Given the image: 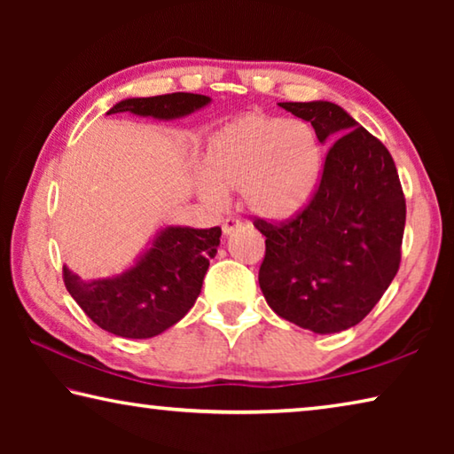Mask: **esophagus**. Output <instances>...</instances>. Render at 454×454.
I'll use <instances>...</instances> for the list:
<instances>
[{"instance_id":"esophagus-1","label":"esophagus","mask_w":454,"mask_h":454,"mask_svg":"<svg viewBox=\"0 0 454 454\" xmlns=\"http://www.w3.org/2000/svg\"><path fill=\"white\" fill-rule=\"evenodd\" d=\"M242 226V222L240 220H236V218H226L224 220V224H222V232H224V236H230L234 232V230H238Z\"/></svg>"}]
</instances>
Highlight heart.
<instances>
[{"label":"heart","mask_w":454,"mask_h":454,"mask_svg":"<svg viewBox=\"0 0 454 454\" xmlns=\"http://www.w3.org/2000/svg\"><path fill=\"white\" fill-rule=\"evenodd\" d=\"M322 168L325 148L310 121L246 114L210 136L196 188L210 206L240 190L246 210L284 222L317 196Z\"/></svg>","instance_id":"b5f03b06"}]
</instances>
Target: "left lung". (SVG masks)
I'll return each mask as SVG.
<instances>
[{
    "instance_id": "obj_1",
    "label": "left lung",
    "mask_w": 454,
    "mask_h": 454,
    "mask_svg": "<svg viewBox=\"0 0 454 454\" xmlns=\"http://www.w3.org/2000/svg\"><path fill=\"white\" fill-rule=\"evenodd\" d=\"M333 144L317 196L301 216L258 220L266 256L258 282L270 309L317 334L356 326L401 264L406 204L388 150L347 110L325 99L280 102Z\"/></svg>"
}]
</instances>
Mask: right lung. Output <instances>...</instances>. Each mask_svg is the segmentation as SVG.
I'll list each match as a JSON object with an SVG mask.
<instances>
[{"label": "right lung", "mask_w": 454, "mask_h": 454, "mask_svg": "<svg viewBox=\"0 0 454 454\" xmlns=\"http://www.w3.org/2000/svg\"><path fill=\"white\" fill-rule=\"evenodd\" d=\"M208 96L176 94L126 98L107 114L128 112L140 118L178 120L202 110ZM222 230L164 226L134 264L106 278L83 280L64 266V282L80 309L99 328L121 338H152L186 317L202 290L210 260L216 256Z\"/></svg>", "instance_id": "right-lung-1"}]
</instances>
